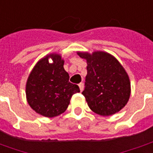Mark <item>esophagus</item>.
<instances>
[{
  "label": "esophagus",
  "mask_w": 153,
  "mask_h": 153,
  "mask_svg": "<svg viewBox=\"0 0 153 153\" xmlns=\"http://www.w3.org/2000/svg\"><path fill=\"white\" fill-rule=\"evenodd\" d=\"M79 87L80 91H83V83H80L79 84Z\"/></svg>",
  "instance_id": "obj_1"
}]
</instances>
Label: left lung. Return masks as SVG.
I'll return each mask as SVG.
<instances>
[{"instance_id": "8db88e82", "label": "left lung", "mask_w": 153, "mask_h": 153, "mask_svg": "<svg viewBox=\"0 0 153 153\" xmlns=\"http://www.w3.org/2000/svg\"><path fill=\"white\" fill-rule=\"evenodd\" d=\"M87 60V76L83 94L93 111L103 116L118 112L130 96V82L125 69L111 55L96 51L78 52Z\"/></svg>"}]
</instances>
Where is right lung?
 <instances>
[{
    "mask_svg": "<svg viewBox=\"0 0 153 153\" xmlns=\"http://www.w3.org/2000/svg\"><path fill=\"white\" fill-rule=\"evenodd\" d=\"M49 58L53 59L52 63H49ZM63 65L60 56L49 55L38 61L27 81L28 103L36 112L46 117L62 114L72 96L80 92L78 85L69 82L70 76Z\"/></svg>",
    "mask_w": 153,
    "mask_h": 153,
    "instance_id": "right-lung-1",
    "label": "right lung"
}]
</instances>
